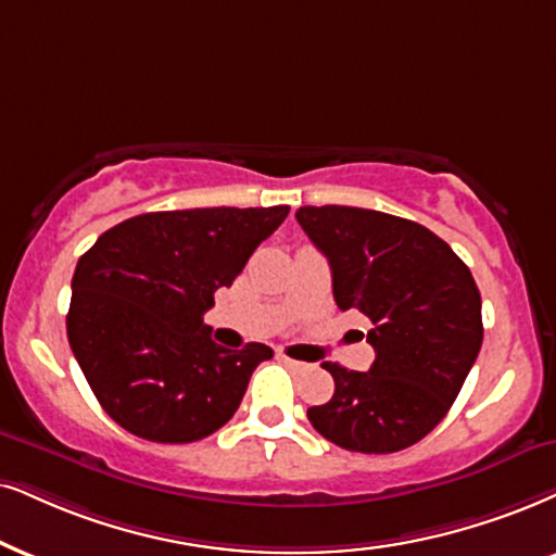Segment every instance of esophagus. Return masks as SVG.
Masks as SVG:
<instances>
[{
  "label": "esophagus",
  "mask_w": 556,
  "mask_h": 556,
  "mask_svg": "<svg viewBox=\"0 0 556 556\" xmlns=\"http://www.w3.org/2000/svg\"><path fill=\"white\" fill-rule=\"evenodd\" d=\"M282 362H285V364H287V367H290V369H294V371H302V369H307V364H305V362L290 359V356H285V354H282Z\"/></svg>",
  "instance_id": "34e87169"
}]
</instances>
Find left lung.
Here are the masks:
<instances>
[{"mask_svg":"<svg viewBox=\"0 0 556 556\" xmlns=\"http://www.w3.org/2000/svg\"><path fill=\"white\" fill-rule=\"evenodd\" d=\"M298 223L328 258L341 311L371 320L369 371L326 364L336 392L307 418L323 439L390 454L431 433L459 395L482 346L472 271L418 223L364 207H300Z\"/></svg>","mask_w":556,"mask_h":556,"instance_id":"8db88e82","label":"left lung"}]
</instances>
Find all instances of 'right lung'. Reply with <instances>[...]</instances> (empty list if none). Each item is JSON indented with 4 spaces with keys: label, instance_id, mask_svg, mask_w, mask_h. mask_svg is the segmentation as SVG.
Wrapping results in <instances>:
<instances>
[{
    "label": "right lung",
    "instance_id": "1",
    "mask_svg": "<svg viewBox=\"0 0 556 556\" xmlns=\"http://www.w3.org/2000/svg\"><path fill=\"white\" fill-rule=\"evenodd\" d=\"M290 213L197 207L130 217L76 264L66 333L108 416L156 444H189L226 426L264 343L217 346L202 315Z\"/></svg>",
    "mask_w": 556,
    "mask_h": 556
}]
</instances>
